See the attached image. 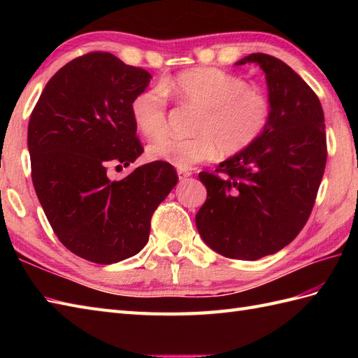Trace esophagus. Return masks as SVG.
<instances>
[{
    "label": "esophagus",
    "instance_id": "34e87169",
    "mask_svg": "<svg viewBox=\"0 0 358 358\" xmlns=\"http://www.w3.org/2000/svg\"><path fill=\"white\" fill-rule=\"evenodd\" d=\"M192 175V172L191 171H187V169H178V177H180V180H186V178H189Z\"/></svg>",
    "mask_w": 358,
    "mask_h": 358
}]
</instances>
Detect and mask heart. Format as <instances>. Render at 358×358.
<instances>
[{"mask_svg": "<svg viewBox=\"0 0 358 358\" xmlns=\"http://www.w3.org/2000/svg\"><path fill=\"white\" fill-rule=\"evenodd\" d=\"M166 92L178 104L199 109L192 124L195 135L162 136L148 148V157L180 169L212 159L218 152L227 157L241 154L262 138L272 118L269 96L250 89L246 80L217 67H196L134 98L132 118L146 138L166 131Z\"/></svg>", "mask_w": 358, "mask_h": 358, "instance_id": "heart-1", "label": "heart"}]
</instances>
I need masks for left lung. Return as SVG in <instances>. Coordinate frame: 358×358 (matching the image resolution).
Listing matches in <instances>:
<instances>
[{"mask_svg":"<svg viewBox=\"0 0 358 358\" xmlns=\"http://www.w3.org/2000/svg\"><path fill=\"white\" fill-rule=\"evenodd\" d=\"M268 81V131L241 154L200 172L208 199L195 215L201 238L235 260H258L287 246L305 227L320 187L328 148L320 100L281 59L250 53Z\"/></svg>","mask_w":358,"mask_h":358,"instance_id":"1","label":"left lung"}]
</instances>
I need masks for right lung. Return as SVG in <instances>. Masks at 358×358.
I'll return each mask as SVG.
<instances>
[{"mask_svg":"<svg viewBox=\"0 0 358 358\" xmlns=\"http://www.w3.org/2000/svg\"><path fill=\"white\" fill-rule=\"evenodd\" d=\"M150 73L109 52H90L63 66L30 113L32 181L63 245L85 260L118 263L146 246L150 218L178 181L166 162L143 164L123 180L109 166L143 154L131 106Z\"/></svg>","mask_w":358,"mask_h":358,"instance_id":"1","label":"right lung"}]
</instances>
